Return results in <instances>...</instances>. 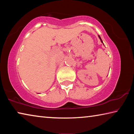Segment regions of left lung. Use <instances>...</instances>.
Segmentation results:
<instances>
[{
  "label": "left lung",
  "instance_id": "8db88e82",
  "mask_svg": "<svg viewBox=\"0 0 134 134\" xmlns=\"http://www.w3.org/2000/svg\"><path fill=\"white\" fill-rule=\"evenodd\" d=\"M98 36H99V39H100V41H101V42L103 43V41H102V39H101V38H100V36H99V35H98Z\"/></svg>",
  "mask_w": 134,
  "mask_h": 134
}]
</instances>
